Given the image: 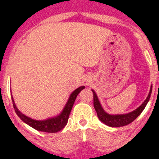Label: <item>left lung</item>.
I'll list each match as a JSON object with an SVG mask.
<instances>
[{
    "instance_id": "8db88e82",
    "label": "left lung",
    "mask_w": 159,
    "mask_h": 159,
    "mask_svg": "<svg viewBox=\"0 0 159 159\" xmlns=\"http://www.w3.org/2000/svg\"><path fill=\"white\" fill-rule=\"evenodd\" d=\"M152 87H153L151 86L149 93H148L145 101L139 106L138 108L135 109L134 111H131V112H129V113L117 114V115H116V114L111 115V114H109L106 111H105V110L100 103L97 95L96 94L94 90H92V92H93V104H94V108L97 111L98 118L102 123H104L106 125L111 126V127H121V126L127 125L129 124H130L142 113L143 109L145 108V106L148 104L151 93H152Z\"/></svg>"
}]
</instances>
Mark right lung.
<instances>
[{
    "instance_id": "add662e5",
    "label": "right lung",
    "mask_w": 159,
    "mask_h": 159,
    "mask_svg": "<svg viewBox=\"0 0 159 159\" xmlns=\"http://www.w3.org/2000/svg\"><path fill=\"white\" fill-rule=\"evenodd\" d=\"M84 88V86H82V87H80L76 90H74L71 93L67 103H66V105H65V106L63 107L62 111H61V113L59 115L53 116V117H49V118L46 119V120H34V119L30 118L29 116H26L25 114L21 113L20 111H19V109L16 107V105L14 102L12 95H11V99H12V102H13V106L14 109H15V111L17 114V116L21 119V120L24 121L25 123L29 125L32 128L35 129L36 130L42 131V132H48V133H56V132H58L62 129L64 128L65 125H67L70 112L72 111L75 100L77 98V95L79 94V92Z\"/></svg>"
}]
</instances>
